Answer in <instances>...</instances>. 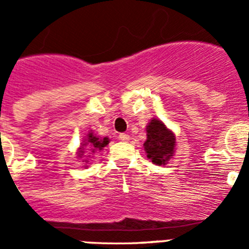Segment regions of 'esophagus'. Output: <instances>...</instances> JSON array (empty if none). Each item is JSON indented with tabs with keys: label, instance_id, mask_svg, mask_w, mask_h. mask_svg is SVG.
<instances>
[{
	"label": "esophagus",
	"instance_id": "esophagus-1",
	"mask_svg": "<svg viewBox=\"0 0 249 249\" xmlns=\"http://www.w3.org/2000/svg\"><path fill=\"white\" fill-rule=\"evenodd\" d=\"M118 138H120L121 141H123V142H127V141H129V136L127 135V133H120Z\"/></svg>",
	"mask_w": 249,
	"mask_h": 249
}]
</instances>
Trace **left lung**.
Here are the masks:
<instances>
[{
	"label": "left lung",
	"instance_id": "obj_1",
	"mask_svg": "<svg viewBox=\"0 0 249 249\" xmlns=\"http://www.w3.org/2000/svg\"><path fill=\"white\" fill-rule=\"evenodd\" d=\"M176 138L162 121L152 120L147 126V140L143 143L147 157L156 164H166L175 151Z\"/></svg>",
	"mask_w": 249,
	"mask_h": 249
}]
</instances>
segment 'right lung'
<instances>
[{"label":"right lung","mask_w":249,"mask_h":249,"mask_svg":"<svg viewBox=\"0 0 249 249\" xmlns=\"http://www.w3.org/2000/svg\"><path fill=\"white\" fill-rule=\"evenodd\" d=\"M107 144H108V138L107 137H105L102 140V138L96 137L93 133H89V137L85 140V144H82V147L80 148L81 151L78 152V156H80V157H85V156H83V153H85V151H83L85 148H83V147H87V153L91 155V153H94L96 151H101V149L105 146H107ZM86 157H89V156H86Z\"/></svg>","instance_id":"1"}]
</instances>
